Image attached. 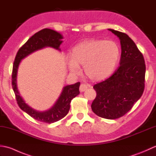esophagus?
I'll list each match as a JSON object with an SVG mask.
<instances>
[{"mask_svg": "<svg viewBox=\"0 0 156 156\" xmlns=\"http://www.w3.org/2000/svg\"><path fill=\"white\" fill-rule=\"evenodd\" d=\"M87 88H88V86L87 85L84 84H82L80 85V91L81 92H84L85 90H87Z\"/></svg>", "mask_w": 156, "mask_h": 156, "instance_id": "esophagus-1", "label": "esophagus"}]
</instances>
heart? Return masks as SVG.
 <instances>
[{
	"mask_svg": "<svg viewBox=\"0 0 156 156\" xmlns=\"http://www.w3.org/2000/svg\"><path fill=\"white\" fill-rule=\"evenodd\" d=\"M120 58V49L115 42L89 39L76 45L72 49L68 69L72 74H78L79 67L92 81H101L110 76Z\"/></svg>",
	"mask_w": 156,
	"mask_h": 156,
	"instance_id": "1",
	"label": "heart"
}]
</instances>
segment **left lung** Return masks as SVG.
Here are the masks:
<instances>
[{
    "label": "left lung",
    "instance_id": "1",
    "mask_svg": "<svg viewBox=\"0 0 156 156\" xmlns=\"http://www.w3.org/2000/svg\"><path fill=\"white\" fill-rule=\"evenodd\" d=\"M108 30L120 40V66L110 78L94 86L97 97L91 108L99 117L115 119L130 111L143 94L145 64L143 55L127 34L112 29Z\"/></svg>",
    "mask_w": 156,
    "mask_h": 156
}]
</instances>
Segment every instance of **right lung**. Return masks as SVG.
<instances>
[{
	"label": "right lung",
	"instance_id": "1",
	"mask_svg": "<svg viewBox=\"0 0 156 156\" xmlns=\"http://www.w3.org/2000/svg\"><path fill=\"white\" fill-rule=\"evenodd\" d=\"M63 35L51 29H44L36 33L19 49L16 55L12 74V86L17 104L22 111L39 121L53 123L60 120L68 114L71 101L80 94V82L63 87L60 95L52 107L46 111H37L25 103L17 87V72L22 59L36 51L45 48H51L61 51L59 46L63 42Z\"/></svg>",
	"mask_w": 156,
	"mask_h": 156
}]
</instances>
